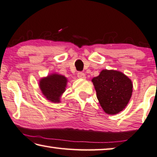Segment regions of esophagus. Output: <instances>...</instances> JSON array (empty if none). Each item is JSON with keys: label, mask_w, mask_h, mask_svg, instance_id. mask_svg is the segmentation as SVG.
<instances>
[{"label": "esophagus", "mask_w": 157, "mask_h": 157, "mask_svg": "<svg viewBox=\"0 0 157 157\" xmlns=\"http://www.w3.org/2000/svg\"><path fill=\"white\" fill-rule=\"evenodd\" d=\"M77 76H78V78H81V79H85L86 78V74H85L83 72H78L77 74Z\"/></svg>", "instance_id": "esophagus-1"}]
</instances>
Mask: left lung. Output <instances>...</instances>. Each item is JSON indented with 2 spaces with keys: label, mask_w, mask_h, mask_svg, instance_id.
Wrapping results in <instances>:
<instances>
[{
  "label": "left lung",
  "mask_w": 157,
  "mask_h": 157,
  "mask_svg": "<svg viewBox=\"0 0 157 157\" xmlns=\"http://www.w3.org/2000/svg\"><path fill=\"white\" fill-rule=\"evenodd\" d=\"M92 81L97 99L106 113L115 115L124 109L132 94L131 79L119 71L104 69Z\"/></svg>",
  "instance_id": "obj_1"
}]
</instances>
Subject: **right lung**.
I'll list each match as a JSON object with an SVG mask.
<instances>
[{
	"mask_svg": "<svg viewBox=\"0 0 157 157\" xmlns=\"http://www.w3.org/2000/svg\"><path fill=\"white\" fill-rule=\"evenodd\" d=\"M67 79L65 76L52 74L40 81V88L44 96L48 101L54 103L60 102V97L65 91Z\"/></svg>",
	"mask_w": 157,
	"mask_h": 157,
	"instance_id": "right-lung-1",
	"label": "right lung"
}]
</instances>
